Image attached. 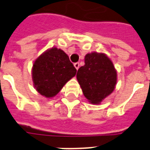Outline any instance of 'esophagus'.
<instances>
[{
	"label": "esophagus",
	"mask_w": 150,
	"mask_h": 150,
	"mask_svg": "<svg viewBox=\"0 0 150 150\" xmlns=\"http://www.w3.org/2000/svg\"><path fill=\"white\" fill-rule=\"evenodd\" d=\"M74 66H75V68L76 69H79V62H76V63H75V64H74Z\"/></svg>",
	"instance_id": "esophagus-1"
}]
</instances>
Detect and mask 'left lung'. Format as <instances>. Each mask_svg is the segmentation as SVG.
Instances as JSON below:
<instances>
[{"instance_id": "8db88e82", "label": "left lung", "mask_w": 150, "mask_h": 150, "mask_svg": "<svg viewBox=\"0 0 150 150\" xmlns=\"http://www.w3.org/2000/svg\"><path fill=\"white\" fill-rule=\"evenodd\" d=\"M76 77L88 102L99 104L115 89L117 72L106 54L92 52L86 55L85 65L79 68Z\"/></svg>"}]
</instances>
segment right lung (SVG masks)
<instances>
[{
	"instance_id": "obj_1",
	"label": "right lung",
	"mask_w": 150,
	"mask_h": 150,
	"mask_svg": "<svg viewBox=\"0 0 150 150\" xmlns=\"http://www.w3.org/2000/svg\"><path fill=\"white\" fill-rule=\"evenodd\" d=\"M72 63L62 49L54 47L35 60L32 67L34 86L41 96L52 98L76 74Z\"/></svg>"
}]
</instances>
